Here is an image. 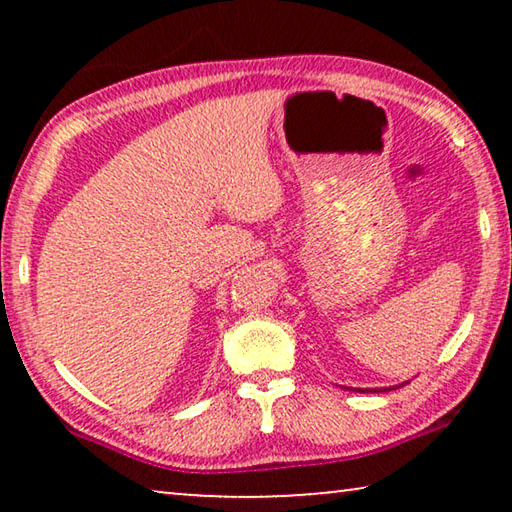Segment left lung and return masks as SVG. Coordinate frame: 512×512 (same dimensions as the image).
Masks as SVG:
<instances>
[{
	"mask_svg": "<svg viewBox=\"0 0 512 512\" xmlns=\"http://www.w3.org/2000/svg\"><path fill=\"white\" fill-rule=\"evenodd\" d=\"M361 393H366V391H361ZM375 393H377V391H375Z\"/></svg>",
	"mask_w": 512,
	"mask_h": 512,
	"instance_id": "obj_1",
	"label": "left lung"
}]
</instances>
